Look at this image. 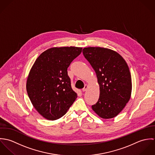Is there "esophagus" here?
<instances>
[{"label": "esophagus", "instance_id": "34e87169", "mask_svg": "<svg viewBox=\"0 0 155 155\" xmlns=\"http://www.w3.org/2000/svg\"><path fill=\"white\" fill-rule=\"evenodd\" d=\"M88 86L87 85H85V87H84V88L82 89V91H83V92H85V91H87V89H88Z\"/></svg>", "mask_w": 155, "mask_h": 155}]
</instances>
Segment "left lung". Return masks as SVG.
<instances>
[{"label": "left lung", "instance_id": "8db88e82", "mask_svg": "<svg viewBox=\"0 0 155 155\" xmlns=\"http://www.w3.org/2000/svg\"><path fill=\"white\" fill-rule=\"evenodd\" d=\"M83 54L95 71L100 97L92 109L100 117L116 116L129 101L132 91L129 67L122 57L107 48L88 47Z\"/></svg>", "mask_w": 155, "mask_h": 155}]
</instances>
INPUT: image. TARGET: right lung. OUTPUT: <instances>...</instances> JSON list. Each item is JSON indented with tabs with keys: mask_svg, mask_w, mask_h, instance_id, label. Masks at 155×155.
I'll use <instances>...</instances> for the list:
<instances>
[{
	"mask_svg": "<svg viewBox=\"0 0 155 155\" xmlns=\"http://www.w3.org/2000/svg\"><path fill=\"white\" fill-rule=\"evenodd\" d=\"M82 49L74 46L51 48L42 52L31 67L27 92L35 109L45 119L61 117L76 99L67 68Z\"/></svg>",
	"mask_w": 155,
	"mask_h": 155,
	"instance_id": "add662e5",
	"label": "right lung"
}]
</instances>
